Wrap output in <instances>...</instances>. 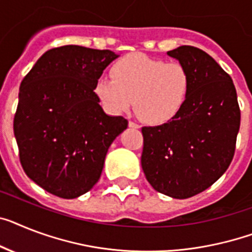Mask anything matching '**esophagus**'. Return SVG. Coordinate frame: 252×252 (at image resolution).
I'll list each match as a JSON object with an SVG mask.
<instances>
[{"label":"esophagus","instance_id":"1","mask_svg":"<svg viewBox=\"0 0 252 252\" xmlns=\"http://www.w3.org/2000/svg\"><path fill=\"white\" fill-rule=\"evenodd\" d=\"M128 126H130V127H132V128H139V127H140V126H139L138 124H135V122H132V121L128 122Z\"/></svg>","mask_w":252,"mask_h":252}]
</instances>
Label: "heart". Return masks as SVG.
Wrapping results in <instances>:
<instances>
[{
	"instance_id": "heart-1",
	"label": "heart",
	"mask_w": 252,
	"mask_h": 252,
	"mask_svg": "<svg viewBox=\"0 0 252 252\" xmlns=\"http://www.w3.org/2000/svg\"><path fill=\"white\" fill-rule=\"evenodd\" d=\"M112 77H99L94 85L97 100L108 113H125L134 103L145 124L159 126L180 113L188 97L189 73L183 64L128 54L112 65Z\"/></svg>"
}]
</instances>
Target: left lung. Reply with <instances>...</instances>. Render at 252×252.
Wrapping results in <instances>:
<instances>
[{
    "mask_svg": "<svg viewBox=\"0 0 252 252\" xmlns=\"http://www.w3.org/2000/svg\"><path fill=\"white\" fill-rule=\"evenodd\" d=\"M167 55L188 70V97L172 121L141 128V167L157 192L184 199L213 186L229 167L241 112L233 81L209 54L180 46Z\"/></svg>",
    "mask_w": 252,
    "mask_h": 252,
    "instance_id": "8db88e82",
    "label": "left lung"
}]
</instances>
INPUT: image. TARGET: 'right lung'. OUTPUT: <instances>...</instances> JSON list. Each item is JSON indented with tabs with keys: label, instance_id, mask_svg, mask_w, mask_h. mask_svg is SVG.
<instances>
[{
	"label": "right lung",
	"instance_id": "obj_1",
	"mask_svg": "<svg viewBox=\"0 0 252 252\" xmlns=\"http://www.w3.org/2000/svg\"><path fill=\"white\" fill-rule=\"evenodd\" d=\"M118 54L66 45L36 62L19 89L14 135L23 170L37 186L62 198L89 192L101 175L113 140L127 128L108 116L94 85Z\"/></svg>",
	"mask_w": 252,
	"mask_h": 252
}]
</instances>
